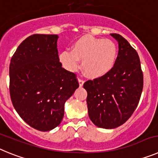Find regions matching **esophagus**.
Wrapping results in <instances>:
<instances>
[{
	"mask_svg": "<svg viewBox=\"0 0 158 158\" xmlns=\"http://www.w3.org/2000/svg\"><path fill=\"white\" fill-rule=\"evenodd\" d=\"M78 82H79V85H80V87H81V86L84 85V82H85V81H84L83 79H82V78L79 77V78H78Z\"/></svg>",
	"mask_w": 158,
	"mask_h": 158,
	"instance_id": "obj_1",
	"label": "esophagus"
}]
</instances>
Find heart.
Segmentation results:
<instances>
[{
  "mask_svg": "<svg viewBox=\"0 0 158 158\" xmlns=\"http://www.w3.org/2000/svg\"><path fill=\"white\" fill-rule=\"evenodd\" d=\"M118 50L111 40L84 35L72 45V51H64L59 54V61L69 71H76L79 60L85 74L90 77L104 76L113 68L117 58Z\"/></svg>",
  "mask_w": 158,
  "mask_h": 158,
  "instance_id": "obj_1",
  "label": "heart"
}]
</instances>
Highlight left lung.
<instances>
[{"mask_svg":"<svg viewBox=\"0 0 158 158\" xmlns=\"http://www.w3.org/2000/svg\"><path fill=\"white\" fill-rule=\"evenodd\" d=\"M111 35L118 43L115 65L105 75L87 81L83 85L88 93L89 118L104 129L118 127L128 120L143 89V73L137 51L120 35Z\"/></svg>","mask_w":158,"mask_h":158,"instance_id":"left-lung-1","label":"left lung"}]
</instances>
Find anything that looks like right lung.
Segmentation results:
<instances>
[{
  "label": "right lung",
  "instance_id": "right-lung-1",
  "mask_svg": "<svg viewBox=\"0 0 158 158\" xmlns=\"http://www.w3.org/2000/svg\"><path fill=\"white\" fill-rule=\"evenodd\" d=\"M57 35L35 34L23 40L11 58L9 93L19 115L40 131L58 127L64 105L79 87L74 73L62 67Z\"/></svg>",
  "mask_w": 158,
  "mask_h": 158
}]
</instances>
